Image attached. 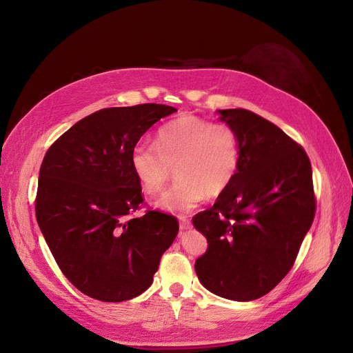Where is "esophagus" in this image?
I'll list each match as a JSON object with an SVG mask.
<instances>
[{"instance_id": "1", "label": "esophagus", "mask_w": 353, "mask_h": 353, "mask_svg": "<svg viewBox=\"0 0 353 353\" xmlns=\"http://www.w3.org/2000/svg\"><path fill=\"white\" fill-rule=\"evenodd\" d=\"M190 228H191L190 219L185 218V216H179V230L185 231V230H190Z\"/></svg>"}]
</instances>
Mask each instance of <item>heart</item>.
I'll return each instance as SVG.
<instances>
[{"instance_id": "b5f03b06", "label": "heart", "mask_w": 353, "mask_h": 353, "mask_svg": "<svg viewBox=\"0 0 353 353\" xmlns=\"http://www.w3.org/2000/svg\"><path fill=\"white\" fill-rule=\"evenodd\" d=\"M130 165L145 193L157 194L174 176L178 183L156 200L166 212L185 213L225 191L240 165V140L228 123H212L185 114L160 128L156 145L138 143Z\"/></svg>"}]
</instances>
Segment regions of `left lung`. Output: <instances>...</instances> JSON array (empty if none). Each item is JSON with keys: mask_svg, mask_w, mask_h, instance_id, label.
<instances>
[{"mask_svg": "<svg viewBox=\"0 0 353 353\" xmlns=\"http://www.w3.org/2000/svg\"><path fill=\"white\" fill-rule=\"evenodd\" d=\"M236 130L240 165L215 205L193 218L208 239L196 274L213 294L249 302L270 293L293 266L312 225V168L303 148L250 110H218Z\"/></svg>", "mask_w": 353, "mask_h": 353, "instance_id": "left-lung-1", "label": "left lung"}]
</instances>
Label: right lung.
<instances>
[{
  "label": "right lung",
  "instance_id": "add662e5",
  "mask_svg": "<svg viewBox=\"0 0 353 353\" xmlns=\"http://www.w3.org/2000/svg\"><path fill=\"white\" fill-rule=\"evenodd\" d=\"M175 112L154 103L99 110L74 123L42 160L38 225L59 268L83 294L101 302L140 296L174 243L175 216L157 210L132 216L143 196L130 154L148 128Z\"/></svg>",
  "mask_w": 353,
  "mask_h": 353
}]
</instances>
